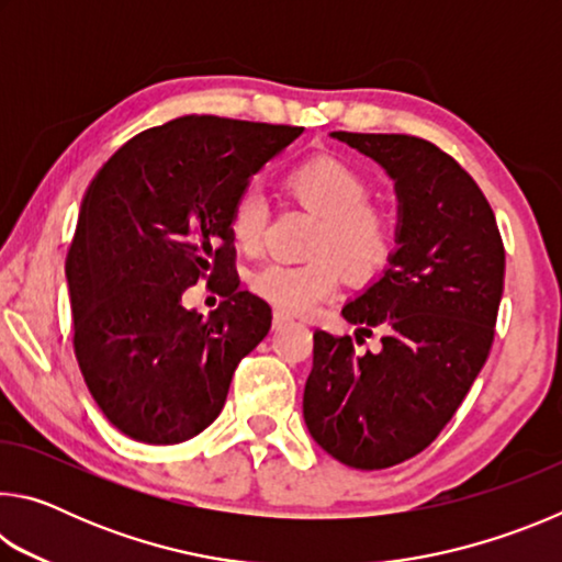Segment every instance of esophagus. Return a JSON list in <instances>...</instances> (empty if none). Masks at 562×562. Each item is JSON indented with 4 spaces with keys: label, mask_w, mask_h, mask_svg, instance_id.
Segmentation results:
<instances>
[{
    "label": "esophagus",
    "mask_w": 562,
    "mask_h": 562,
    "mask_svg": "<svg viewBox=\"0 0 562 562\" xmlns=\"http://www.w3.org/2000/svg\"><path fill=\"white\" fill-rule=\"evenodd\" d=\"M290 322H292V317H288V315H284V312H280V310H274V315H272V329L288 327Z\"/></svg>",
    "instance_id": "esophagus-1"
}]
</instances>
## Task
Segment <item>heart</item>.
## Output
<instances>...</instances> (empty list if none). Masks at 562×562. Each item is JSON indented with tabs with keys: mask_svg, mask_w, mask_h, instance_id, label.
Segmentation results:
<instances>
[{
	"mask_svg": "<svg viewBox=\"0 0 562 562\" xmlns=\"http://www.w3.org/2000/svg\"><path fill=\"white\" fill-rule=\"evenodd\" d=\"M288 188L302 205L322 215L312 247L317 258L262 265L250 280L262 300L288 315H307L339 290L345 272L361 288L382 278L396 258L398 233L392 217L367 205L372 186L355 166L331 154L312 156L290 170ZM268 217L270 203L262 190L245 186L227 221L237 250L247 255L260 250Z\"/></svg>",
	"mask_w": 562,
	"mask_h": 562,
	"instance_id": "obj_1",
	"label": "heart"
}]
</instances>
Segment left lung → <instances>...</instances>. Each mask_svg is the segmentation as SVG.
<instances>
[{"mask_svg": "<svg viewBox=\"0 0 562 562\" xmlns=\"http://www.w3.org/2000/svg\"><path fill=\"white\" fill-rule=\"evenodd\" d=\"M382 166L398 198V250L374 284L345 304L382 347L357 355L351 337L315 331L304 424L351 469H389L422 453L451 422L486 364L506 252L475 180L429 140L335 131Z\"/></svg>", "mask_w": 562, "mask_h": 562, "instance_id": "left-lung-1", "label": "left lung"}]
</instances>
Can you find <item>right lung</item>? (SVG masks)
Returning a JSON list of instances; mask_svg holds the SVG:
<instances>
[{
  "label": "right lung",
  "instance_id": "obj_1",
  "mask_svg": "<svg viewBox=\"0 0 562 562\" xmlns=\"http://www.w3.org/2000/svg\"><path fill=\"white\" fill-rule=\"evenodd\" d=\"M297 126L183 116L133 136L91 180L66 260L74 351L93 402L131 439H193L223 412L235 367L272 325L237 290L231 207ZM224 302L182 307L198 279Z\"/></svg>",
  "mask_w": 562,
  "mask_h": 562
}]
</instances>
